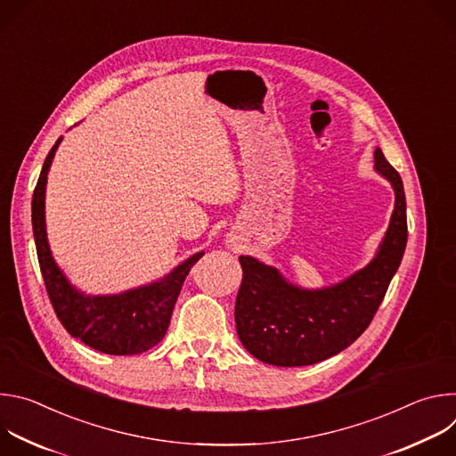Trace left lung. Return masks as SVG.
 I'll return each mask as SVG.
<instances>
[{"label":"left lung","instance_id":"obj_1","mask_svg":"<svg viewBox=\"0 0 456 456\" xmlns=\"http://www.w3.org/2000/svg\"><path fill=\"white\" fill-rule=\"evenodd\" d=\"M373 169L395 194L389 225L370 262L338 283L301 287L274 265L240 256L236 332L250 355L273 366H308L348 348L371 322L408 241L406 197L399 173L380 148Z\"/></svg>","mask_w":456,"mask_h":456}]
</instances>
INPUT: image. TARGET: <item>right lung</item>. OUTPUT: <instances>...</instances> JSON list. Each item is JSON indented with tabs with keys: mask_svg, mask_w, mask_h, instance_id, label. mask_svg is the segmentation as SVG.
<instances>
[{
	"mask_svg": "<svg viewBox=\"0 0 456 456\" xmlns=\"http://www.w3.org/2000/svg\"><path fill=\"white\" fill-rule=\"evenodd\" d=\"M61 141L62 137L45 159L32 199V231L50 303L67 332L90 348L110 355L148 352L166 336L183 280L204 250L194 252L162 278L118 294H88L77 289L57 265L46 236V182Z\"/></svg>",
	"mask_w": 456,
	"mask_h": 456,
	"instance_id": "right-lung-1",
	"label": "right lung"
}]
</instances>
